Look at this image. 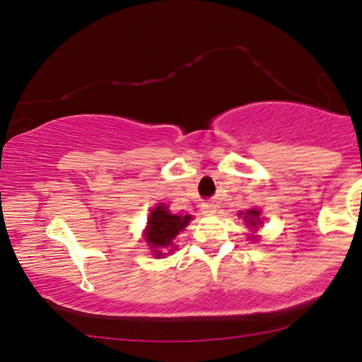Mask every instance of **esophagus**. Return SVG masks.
<instances>
[{
	"instance_id": "obj_1",
	"label": "esophagus",
	"mask_w": 362,
	"mask_h": 362,
	"mask_svg": "<svg viewBox=\"0 0 362 362\" xmlns=\"http://www.w3.org/2000/svg\"><path fill=\"white\" fill-rule=\"evenodd\" d=\"M216 212V206H212V204H206V206H202V214H206V216H212Z\"/></svg>"
}]
</instances>
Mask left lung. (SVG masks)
Here are the masks:
<instances>
[{
	"label": "left lung",
	"instance_id": "obj_1",
	"mask_svg": "<svg viewBox=\"0 0 362 362\" xmlns=\"http://www.w3.org/2000/svg\"><path fill=\"white\" fill-rule=\"evenodd\" d=\"M244 214V212H240ZM244 219L247 221V226H250L252 229H259V226H262V219H260V211L259 209H249L245 212ZM255 237V235H254Z\"/></svg>",
	"mask_w": 362,
	"mask_h": 362
}]
</instances>
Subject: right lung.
I'll return each mask as SVG.
<instances>
[{"label":"right lung","instance_id":"add662e5","mask_svg":"<svg viewBox=\"0 0 362 362\" xmlns=\"http://www.w3.org/2000/svg\"><path fill=\"white\" fill-rule=\"evenodd\" d=\"M189 221L191 216L171 214L165 204L153 207L145 230V240L153 249V255L161 257L163 252L160 249H166V247H173L175 250L176 247L173 245V240L181 230H185Z\"/></svg>","mask_w":362,"mask_h":362}]
</instances>
